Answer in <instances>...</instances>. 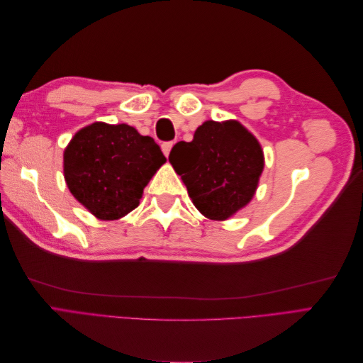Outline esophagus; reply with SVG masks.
Masks as SVG:
<instances>
[{"instance_id":"esophagus-1","label":"esophagus","mask_w":363,"mask_h":363,"mask_svg":"<svg viewBox=\"0 0 363 363\" xmlns=\"http://www.w3.org/2000/svg\"><path fill=\"white\" fill-rule=\"evenodd\" d=\"M172 145H174V142H163L162 144V151H163V155L164 156H169V152H171V150H172Z\"/></svg>"}]
</instances>
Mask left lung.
<instances>
[{
  "label": "left lung",
  "mask_w": 363,
  "mask_h": 363,
  "mask_svg": "<svg viewBox=\"0 0 363 363\" xmlns=\"http://www.w3.org/2000/svg\"><path fill=\"white\" fill-rule=\"evenodd\" d=\"M172 168L188 188L195 207L224 221L255 195L263 171L257 139L238 121H206L192 142H177L169 152Z\"/></svg>",
  "instance_id": "obj_1"
}]
</instances>
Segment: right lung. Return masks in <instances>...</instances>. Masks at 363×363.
<instances>
[{
	"instance_id": "right-lung-1",
	"label": "right lung",
	"mask_w": 363,
	"mask_h": 363,
	"mask_svg": "<svg viewBox=\"0 0 363 363\" xmlns=\"http://www.w3.org/2000/svg\"><path fill=\"white\" fill-rule=\"evenodd\" d=\"M167 162L155 139L127 124L82 128L63 155L71 194L96 218L118 219L139 206L144 188Z\"/></svg>"
}]
</instances>
